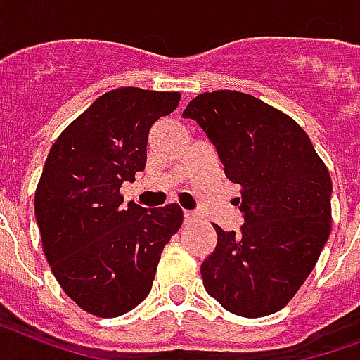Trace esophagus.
I'll list each match as a JSON object with an SVG mask.
<instances>
[{"label": "esophagus", "instance_id": "34e87169", "mask_svg": "<svg viewBox=\"0 0 360 360\" xmlns=\"http://www.w3.org/2000/svg\"><path fill=\"white\" fill-rule=\"evenodd\" d=\"M184 218H186V224H193V221L199 219V214L193 210H186L184 212Z\"/></svg>", "mask_w": 360, "mask_h": 360}]
</instances>
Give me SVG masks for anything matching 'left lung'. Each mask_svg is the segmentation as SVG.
<instances>
[{
	"instance_id": "1",
	"label": "left lung",
	"mask_w": 360,
	"mask_h": 360,
	"mask_svg": "<svg viewBox=\"0 0 360 360\" xmlns=\"http://www.w3.org/2000/svg\"><path fill=\"white\" fill-rule=\"evenodd\" d=\"M216 144L225 176L240 186V233L216 225L200 264L225 310L263 317L293 299L330 235L333 182L306 131L278 108L235 90L205 91L184 110Z\"/></svg>"
}]
</instances>
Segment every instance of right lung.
Here are the masks:
<instances>
[{"instance_id": "obj_1", "label": "right lung", "mask_w": 360, "mask_h": 360, "mask_svg": "<svg viewBox=\"0 0 360 360\" xmlns=\"http://www.w3.org/2000/svg\"><path fill=\"white\" fill-rule=\"evenodd\" d=\"M180 91L116 88L61 131L35 189L44 257L69 299L96 317H118L146 299L161 252L184 221L172 205L122 206L120 188L144 171L148 131Z\"/></svg>"}]
</instances>
